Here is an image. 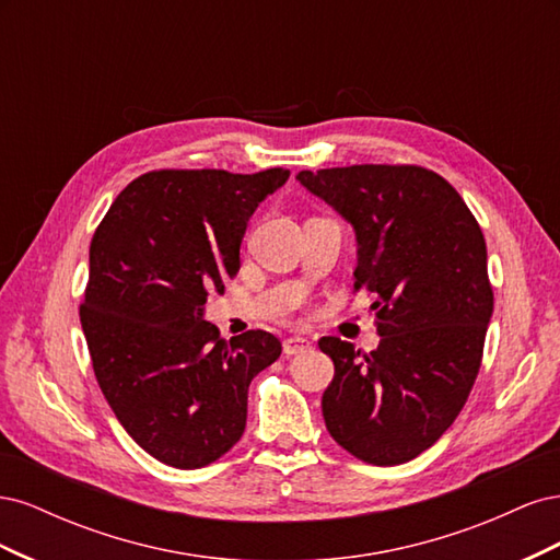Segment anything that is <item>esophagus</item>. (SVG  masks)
<instances>
[{
	"mask_svg": "<svg viewBox=\"0 0 560 560\" xmlns=\"http://www.w3.org/2000/svg\"><path fill=\"white\" fill-rule=\"evenodd\" d=\"M311 346H313L311 338H306V336H290V338H284V343H282L284 354H299L303 350H308Z\"/></svg>",
	"mask_w": 560,
	"mask_h": 560,
	"instance_id": "34e87169",
	"label": "esophagus"
}]
</instances>
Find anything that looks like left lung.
I'll use <instances>...</instances> for the list:
<instances>
[{"mask_svg":"<svg viewBox=\"0 0 560 560\" xmlns=\"http://www.w3.org/2000/svg\"><path fill=\"white\" fill-rule=\"evenodd\" d=\"M296 179L358 235L354 292L376 301L381 346L336 336L322 416L338 446L378 467L428 451L463 411L477 381L493 287L477 219L453 186L420 165H348Z\"/></svg>","mask_w":560,"mask_h":560,"instance_id":"left-lung-1","label":"left lung"}]
</instances>
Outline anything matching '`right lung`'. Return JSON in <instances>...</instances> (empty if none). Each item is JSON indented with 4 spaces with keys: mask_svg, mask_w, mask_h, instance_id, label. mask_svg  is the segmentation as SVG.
Returning a JSON list of instances; mask_svg holds the SVG:
<instances>
[{
    "mask_svg": "<svg viewBox=\"0 0 560 560\" xmlns=\"http://www.w3.org/2000/svg\"><path fill=\"white\" fill-rule=\"evenodd\" d=\"M287 177L154 171L95 229L79 308L95 378L124 430L165 465L198 469L229 453L252 378L280 358V338L261 329L224 341L202 306L238 273L249 217Z\"/></svg>",
    "mask_w": 560,
    "mask_h": 560,
    "instance_id": "right-lung-1",
    "label": "right lung"
}]
</instances>
